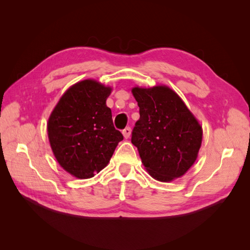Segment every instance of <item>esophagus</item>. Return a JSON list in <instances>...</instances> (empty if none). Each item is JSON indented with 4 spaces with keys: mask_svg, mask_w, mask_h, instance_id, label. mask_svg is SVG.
I'll use <instances>...</instances> for the list:
<instances>
[{
    "mask_svg": "<svg viewBox=\"0 0 250 250\" xmlns=\"http://www.w3.org/2000/svg\"><path fill=\"white\" fill-rule=\"evenodd\" d=\"M123 135H124V138L125 139H128L130 137V134H131V128L130 127H126L125 129H123Z\"/></svg>",
    "mask_w": 250,
    "mask_h": 250,
    "instance_id": "esophagus-1",
    "label": "esophagus"
}]
</instances>
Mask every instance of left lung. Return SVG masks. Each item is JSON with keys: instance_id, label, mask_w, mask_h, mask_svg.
Returning a JSON list of instances; mask_svg holds the SVG:
<instances>
[{"instance_id": "left-lung-1", "label": "left lung", "mask_w": 250, "mask_h": 250, "mask_svg": "<svg viewBox=\"0 0 250 250\" xmlns=\"http://www.w3.org/2000/svg\"><path fill=\"white\" fill-rule=\"evenodd\" d=\"M140 119L131 133L142 163L153 178L183 176L197 158L202 128L179 96L167 86L132 88Z\"/></svg>"}]
</instances>
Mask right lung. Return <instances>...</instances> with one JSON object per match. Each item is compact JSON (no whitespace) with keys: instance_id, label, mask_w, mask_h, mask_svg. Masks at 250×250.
<instances>
[{"instance_id":"1","label":"right lung","mask_w":250,"mask_h":250,"mask_svg":"<svg viewBox=\"0 0 250 250\" xmlns=\"http://www.w3.org/2000/svg\"><path fill=\"white\" fill-rule=\"evenodd\" d=\"M111 88L83 80L66 90L52 111L48 137L57 162L73 176L90 178L106 167L123 134L112 123Z\"/></svg>"}]
</instances>
